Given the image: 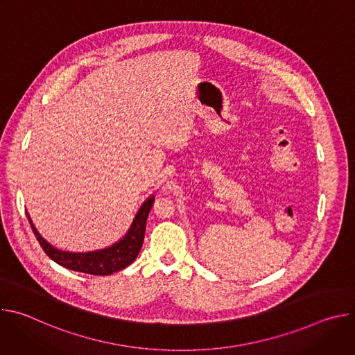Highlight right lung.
<instances>
[{
    "instance_id": "1",
    "label": "right lung",
    "mask_w": 355,
    "mask_h": 355,
    "mask_svg": "<svg viewBox=\"0 0 355 355\" xmlns=\"http://www.w3.org/2000/svg\"><path fill=\"white\" fill-rule=\"evenodd\" d=\"M153 202H155L153 196H150L144 202L133 220L130 230L119 243L108 248L99 250V251H91V252H69V251H62L52 247L37 233V230L35 229V226L29 219V215H28V219H29L32 232L36 240L39 241L40 247L55 263L69 270L85 272L89 275H110L126 268L129 264H132L136 260L143 244L146 222H147L150 209L153 207Z\"/></svg>"
}]
</instances>
